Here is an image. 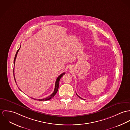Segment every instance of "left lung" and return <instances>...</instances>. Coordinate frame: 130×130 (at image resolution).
<instances>
[{"mask_svg": "<svg viewBox=\"0 0 130 130\" xmlns=\"http://www.w3.org/2000/svg\"><path fill=\"white\" fill-rule=\"evenodd\" d=\"M76 95H77V96H78V97H79V98H81V99H82V98H81V97H80V96H78V95H77V93H76Z\"/></svg>", "mask_w": 130, "mask_h": 130, "instance_id": "obj_1", "label": "left lung"}]
</instances>
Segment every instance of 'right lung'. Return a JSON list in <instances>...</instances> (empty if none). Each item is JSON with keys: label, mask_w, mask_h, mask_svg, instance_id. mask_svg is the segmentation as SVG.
Returning a JSON list of instances; mask_svg holds the SVG:
<instances>
[{"label": "right lung", "mask_w": 130, "mask_h": 130, "mask_svg": "<svg viewBox=\"0 0 130 130\" xmlns=\"http://www.w3.org/2000/svg\"><path fill=\"white\" fill-rule=\"evenodd\" d=\"M20 48H19V49L17 51V52H16V54H15V56L14 59V68H13V76H14V80L16 82V80H15V76H14V64H15V59H16V57H17V53H18V51H19V49H20ZM65 74V73H62V74H61V75H60L59 76H58V77H57V79H56V82H55V88H54V92H53V93L51 94V95H50V96H48L47 97H46V98H43V99H34V98H32V99H34V100H39V101H47V100H50V99H51L52 98H53L55 95H56V94L57 93V91H58V88H59V81H60V79L61 78V77L64 75Z\"/></svg>", "instance_id": "add662e5"}]
</instances>
